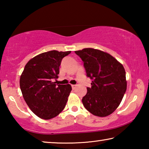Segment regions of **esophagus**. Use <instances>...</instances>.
I'll use <instances>...</instances> for the list:
<instances>
[{
  "instance_id": "obj_1",
  "label": "esophagus",
  "mask_w": 149,
  "mask_h": 149,
  "mask_svg": "<svg viewBox=\"0 0 149 149\" xmlns=\"http://www.w3.org/2000/svg\"><path fill=\"white\" fill-rule=\"evenodd\" d=\"M76 86H77L76 85H72V87L73 89H75V87H76Z\"/></svg>"
}]
</instances>
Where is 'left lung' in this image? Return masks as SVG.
Listing matches in <instances>:
<instances>
[{
    "mask_svg": "<svg viewBox=\"0 0 149 149\" xmlns=\"http://www.w3.org/2000/svg\"><path fill=\"white\" fill-rule=\"evenodd\" d=\"M82 61L91 87L82 99L84 107L92 114L105 117L120 105L127 89L123 65L102 50L87 48L75 51Z\"/></svg>",
    "mask_w": 149,
    "mask_h": 149,
    "instance_id": "obj_1",
    "label": "left lung"
}]
</instances>
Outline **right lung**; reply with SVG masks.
Segmentation results:
<instances>
[{
  "label": "right lung",
  "mask_w": 149,
  "mask_h": 149,
  "mask_svg": "<svg viewBox=\"0 0 149 149\" xmlns=\"http://www.w3.org/2000/svg\"><path fill=\"white\" fill-rule=\"evenodd\" d=\"M70 53L50 50L33 57L25 65L20 76V89L27 106L41 119L56 117L65 107L71 85H57L52 79L58 78L63 58Z\"/></svg>",
  "instance_id": "1"
}]
</instances>
